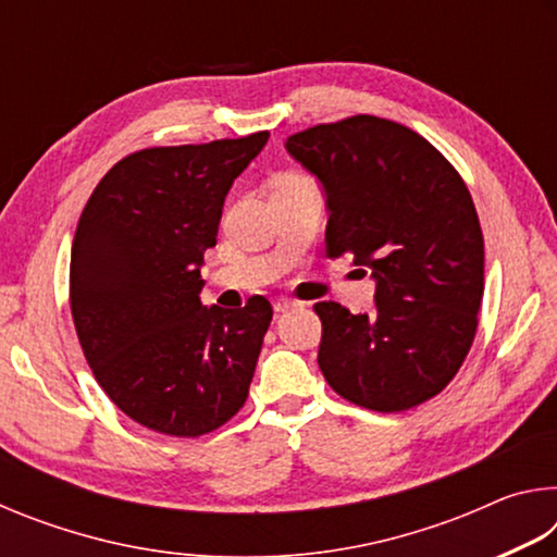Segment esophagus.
I'll list each match as a JSON object with an SVG mask.
<instances>
[{
    "instance_id": "obj_1",
    "label": "esophagus",
    "mask_w": 557,
    "mask_h": 557,
    "mask_svg": "<svg viewBox=\"0 0 557 557\" xmlns=\"http://www.w3.org/2000/svg\"><path fill=\"white\" fill-rule=\"evenodd\" d=\"M275 312H287V309H295V307H299V301L297 299H289V297H277L275 299Z\"/></svg>"
}]
</instances>
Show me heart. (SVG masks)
<instances>
[{
    "label": "heart",
    "instance_id": "obj_1",
    "mask_svg": "<svg viewBox=\"0 0 557 557\" xmlns=\"http://www.w3.org/2000/svg\"><path fill=\"white\" fill-rule=\"evenodd\" d=\"M292 176H297V174H287V176H282V178H292Z\"/></svg>",
    "mask_w": 557,
    "mask_h": 557
}]
</instances>
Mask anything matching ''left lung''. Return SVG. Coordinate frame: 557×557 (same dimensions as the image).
<instances>
[{"label":"left lung","mask_w":557,"mask_h":557,"mask_svg":"<svg viewBox=\"0 0 557 557\" xmlns=\"http://www.w3.org/2000/svg\"><path fill=\"white\" fill-rule=\"evenodd\" d=\"M326 194V256L371 270L375 309L317 301L319 369L361 408L400 412L455 379L484 295V235L467 184L425 137L354 115L287 137Z\"/></svg>","instance_id":"1"}]
</instances>
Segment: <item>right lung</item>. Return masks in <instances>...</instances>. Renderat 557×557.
Here are the masks:
<instances>
[{
	"mask_svg": "<svg viewBox=\"0 0 557 557\" xmlns=\"http://www.w3.org/2000/svg\"><path fill=\"white\" fill-rule=\"evenodd\" d=\"M270 132L139 149L110 169L71 248V312L100 388L139 425L199 437L243 408L272 307L201 305L225 194Z\"/></svg>",
	"mask_w": 557,
	"mask_h": 557,
	"instance_id": "add662e5",
	"label": "right lung"
}]
</instances>
